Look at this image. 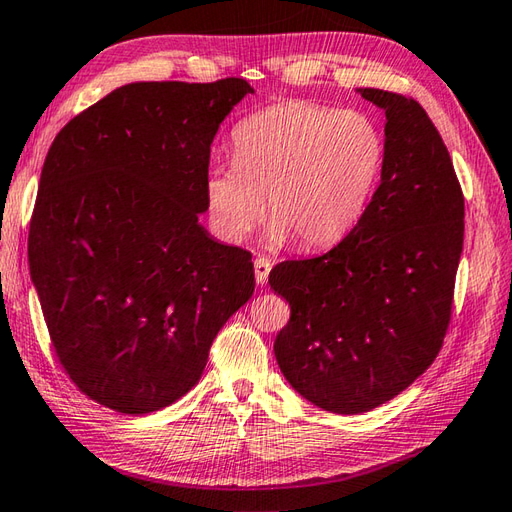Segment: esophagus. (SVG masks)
<instances>
[{
  "label": "esophagus",
  "mask_w": 512,
  "mask_h": 512,
  "mask_svg": "<svg viewBox=\"0 0 512 512\" xmlns=\"http://www.w3.org/2000/svg\"><path fill=\"white\" fill-rule=\"evenodd\" d=\"M270 268H272V264H270L268 257H257V259H255V281H257L259 285H264V283L268 281Z\"/></svg>",
  "instance_id": "1"
}]
</instances>
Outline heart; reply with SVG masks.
Listing matches in <instances>:
<instances>
[{"mask_svg":"<svg viewBox=\"0 0 512 512\" xmlns=\"http://www.w3.org/2000/svg\"><path fill=\"white\" fill-rule=\"evenodd\" d=\"M233 165L207 178L213 224L242 242L266 220L272 242L318 251L338 244L360 222L382 174L386 141L371 115L288 100L233 128Z\"/></svg>","mask_w":512,"mask_h":512,"instance_id":"heart-1","label":"heart"}]
</instances>
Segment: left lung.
Wrapping results in <instances>:
<instances>
[{"mask_svg": "<svg viewBox=\"0 0 512 512\" xmlns=\"http://www.w3.org/2000/svg\"><path fill=\"white\" fill-rule=\"evenodd\" d=\"M386 113L382 181L325 255L281 261L268 283L290 303L275 358L314 406L360 414L397 397L443 347L465 237V196L423 106L360 89Z\"/></svg>", "mask_w": 512, "mask_h": 512, "instance_id": "1", "label": "left lung"}]
</instances>
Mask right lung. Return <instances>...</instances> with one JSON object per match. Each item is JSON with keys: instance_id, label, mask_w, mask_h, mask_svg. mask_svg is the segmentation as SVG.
Returning <instances> with one entry per match:
<instances>
[{"instance_id": "right-lung-1", "label": "right lung", "mask_w": 512, "mask_h": 512, "mask_svg": "<svg viewBox=\"0 0 512 512\" xmlns=\"http://www.w3.org/2000/svg\"><path fill=\"white\" fill-rule=\"evenodd\" d=\"M244 78L133 82L69 120L43 163L28 264L58 362L80 392L148 414L192 390L251 299V253L211 240V141Z\"/></svg>"}]
</instances>
